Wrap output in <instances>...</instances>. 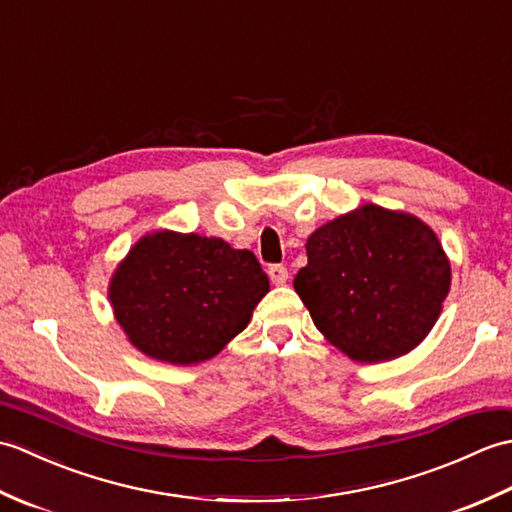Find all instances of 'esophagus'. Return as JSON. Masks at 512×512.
<instances>
[{"label": "esophagus", "mask_w": 512, "mask_h": 512, "mask_svg": "<svg viewBox=\"0 0 512 512\" xmlns=\"http://www.w3.org/2000/svg\"><path fill=\"white\" fill-rule=\"evenodd\" d=\"M268 275H270V281H273L275 286H284L288 281V268L281 266V264H273L268 268Z\"/></svg>", "instance_id": "obj_1"}]
</instances>
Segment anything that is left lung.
<instances>
[{
  "instance_id": "8db88e82",
  "label": "left lung",
  "mask_w": 512,
  "mask_h": 512,
  "mask_svg": "<svg viewBox=\"0 0 512 512\" xmlns=\"http://www.w3.org/2000/svg\"><path fill=\"white\" fill-rule=\"evenodd\" d=\"M295 290L317 330L358 363L413 350L438 321L451 266L418 217L365 204L308 237Z\"/></svg>"
}]
</instances>
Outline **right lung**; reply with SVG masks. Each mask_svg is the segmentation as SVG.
Returning <instances> with one entry per match:
<instances>
[{"label":"right lung","mask_w":512,"mask_h":512,"mask_svg":"<svg viewBox=\"0 0 512 512\" xmlns=\"http://www.w3.org/2000/svg\"><path fill=\"white\" fill-rule=\"evenodd\" d=\"M268 292L250 250L224 239L160 231L129 250L112 277L116 321L140 352L171 365L215 356Z\"/></svg>","instance_id":"1"}]
</instances>
